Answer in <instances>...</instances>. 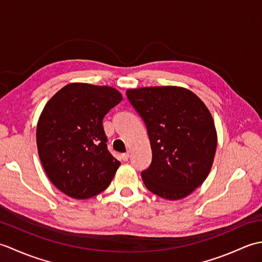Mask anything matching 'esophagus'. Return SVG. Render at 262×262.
<instances>
[{
    "label": "esophagus",
    "instance_id": "esophagus-1",
    "mask_svg": "<svg viewBox=\"0 0 262 262\" xmlns=\"http://www.w3.org/2000/svg\"><path fill=\"white\" fill-rule=\"evenodd\" d=\"M120 159H121L122 161H128V159H129V153H128V152L122 153V154L120 155Z\"/></svg>",
    "mask_w": 262,
    "mask_h": 262
}]
</instances>
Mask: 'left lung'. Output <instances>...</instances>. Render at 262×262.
I'll return each instance as SVG.
<instances>
[{"label":"left lung","instance_id":"obj_1","mask_svg":"<svg viewBox=\"0 0 262 262\" xmlns=\"http://www.w3.org/2000/svg\"><path fill=\"white\" fill-rule=\"evenodd\" d=\"M126 96L151 143L152 162L141 173L144 185L165 199L185 198L205 181L214 161L217 135L209 110L178 86L133 89Z\"/></svg>","mask_w":262,"mask_h":262}]
</instances>
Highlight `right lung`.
<instances>
[{
	"instance_id": "obj_1",
	"label": "right lung",
	"mask_w": 262,
	"mask_h": 262,
	"mask_svg": "<svg viewBox=\"0 0 262 262\" xmlns=\"http://www.w3.org/2000/svg\"><path fill=\"white\" fill-rule=\"evenodd\" d=\"M121 100L114 88L71 83L43 108L39 158L49 180L68 196L91 198L110 185L120 162L109 152L102 121Z\"/></svg>"
}]
</instances>
